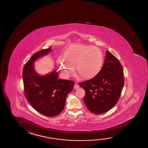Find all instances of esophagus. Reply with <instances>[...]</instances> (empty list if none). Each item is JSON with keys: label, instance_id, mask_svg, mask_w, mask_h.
Instances as JSON below:
<instances>
[{"label": "esophagus", "instance_id": "obj_1", "mask_svg": "<svg viewBox=\"0 0 148 148\" xmlns=\"http://www.w3.org/2000/svg\"><path fill=\"white\" fill-rule=\"evenodd\" d=\"M79 86L78 84H75V85H74V89H79Z\"/></svg>", "mask_w": 148, "mask_h": 148}]
</instances>
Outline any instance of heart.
I'll list each match as a JSON object with an SVG mask.
<instances>
[{
	"instance_id": "1",
	"label": "heart",
	"mask_w": 148,
	"mask_h": 148,
	"mask_svg": "<svg viewBox=\"0 0 148 148\" xmlns=\"http://www.w3.org/2000/svg\"><path fill=\"white\" fill-rule=\"evenodd\" d=\"M104 61V56L97 47L90 45H76L66 54L65 60H58L59 69L65 77L76 73L84 79L95 77L99 73Z\"/></svg>"
}]
</instances>
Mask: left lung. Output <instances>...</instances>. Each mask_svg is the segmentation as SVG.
<instances>
[{
    "instance_id": "left-lung-1",
    "label": "left lung",
    "mask_w": 148,
    "mask_h": 148,
    "mask_svg": "<svg viewBox=\"0 0 148 148\" xmlns=\"http://www.w3.org/2000/svg\"><path fill=\"white\" fill-rule=\"evenodd\" d=\"M85 91L86 107L95 114L110 110L117 103L124 87L123 69L117 58L106 51L105 59L97 75L79 83Z\"/></svg>"
}]
</instances>
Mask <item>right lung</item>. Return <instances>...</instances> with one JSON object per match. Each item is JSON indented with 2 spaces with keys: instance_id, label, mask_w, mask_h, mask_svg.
<instances>
[{
  "instance_id": "right-lung-1",
  "label": "right lung",
  "mask_w": 148,
  "mask_h": 148,
  "mask_svg": "<svg viewBox=\"0 0 148 148\" xmlns=\"http://www.w3.org/2000/svg\"><path fill=\"white\" fill-rule=\"evenodd\" d=\"M51 48L34 53L24 65L22 77L25 97L36 110L48 117L59 114L64 108L67 95L73 90L75 82L58 79L56 71L48 75H38L34 69V62L47 55Z\"/></svg>"
}]
</instances>
